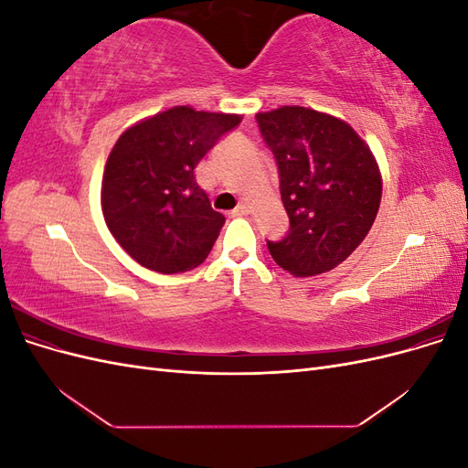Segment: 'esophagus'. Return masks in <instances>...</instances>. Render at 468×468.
I'll use <instances>...</instances> for the list:
<instances>
[{
	"label": "esophagus",
	"mask_w": 468,
	"mask_h": 468,
	"mask_svg": "<svg viewBox=\"0 0 468 468\" xmlns=\"http://www.w3.org/2000/svg\"><path fill=\"white\" fill-rule=\"evenodd\" d=\"M248 212H250V207L242 203V205H238V207L232 210V217H246Z\"/></svg>",
	"instance_id": "obj_1"
}]
</instances>
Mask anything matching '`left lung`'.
Instances as JSON below:
<instances>
[{
  "label": "left lung",
  "mask_w": 468,
  "mask_h": 468,
  "mask_svg": "<svg viewBox=\"0 0 468 468\" xmlns=\"http://www.w3.org/2000/svg\"><path fill=\"white\" fill-rule=\"evenodd\" d=\"M279 169L289 230L267 250L294 277L346 261L377 218L382 181L373 154L344 121L306 107L258 112Z\"/></svg>",
  "instance_id": "1"
}]
</instances>
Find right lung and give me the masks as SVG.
<instances>
[{
	"mask_svg": "<svg viewBox=\"0 0 468 468\" xmlns=\"http://www.w3.org/2000/svg\"><path fill=\"white\" fill-rule=\"evenodd\" d=\"M239 121L174 107L121 134L105 165L101 207L111 234L134 261L174 275L208 256L224 215L210 207L195 167Z\"/></svg>",
	"mask_w": 468,
	"mask_h": 468,
	"instance_id": "add662e5",
	"label": "right lung"
}]
</instances>
